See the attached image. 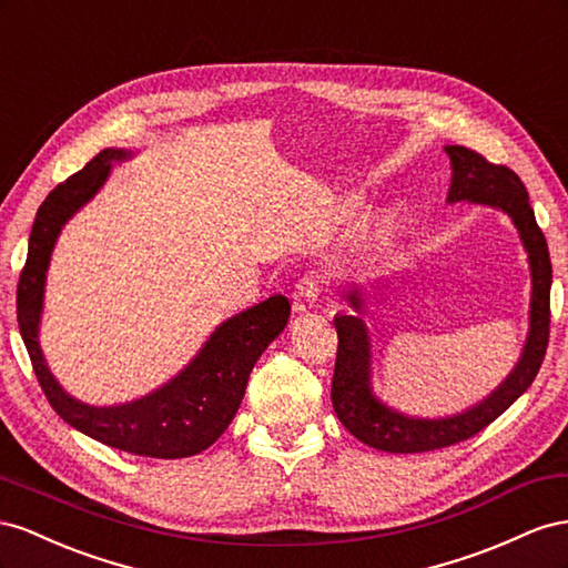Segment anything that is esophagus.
I'll return each mask as SVG.
<instances>
[{"label":"esophagus","instance_id":"1","mask_svg":"<svg viewBox=\"0 0 568 568\" xmlns=\"http://www.w3.org/2000/svg\"><path fill=\"white\" fill-rule=\"evenodd\" d=\"M321 290H323V275H318V273L302 275V278L295 283V290H293L295 312L314 310L316 302H318Z\"/></svg>","mask_w":568,"mask_h":568}]
</instances>
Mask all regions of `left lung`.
Returning a JSON list of instances; mask_svg holds the SVG:
<instances>
[{
    "label": "left lung",
    "mask_w": 568,
    "mask_h": 568,
    "mask_svg": "<svg viewBox=\"0 0 568 568\" xmlns=\"http://www.w3.org/2000/svg\"><path fill=\"white\" fill-rule=\"evenodd\" d=\"M452 161V185L447 202H474L501 209L511 216L518 235L528 252L532 293H530V331L526 347L516 368L488 399L476 407L447 418H412L385 407L371 393V343L362 316H335L337 356L331 385L333 409L356 440L368 447L395 455H414L468 440L485 426L507 412L536 381L549 343V287H552V262H549L547 240L528 204V192L509 166L490 164L483 154L449 144L445 148ZM347 302L362 312L364 300L359 290H349Z\"/></svg>",
    "instance_id": "1"
}]
</instances>
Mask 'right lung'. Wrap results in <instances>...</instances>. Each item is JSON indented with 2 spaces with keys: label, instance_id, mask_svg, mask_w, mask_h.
I'll return each instance as SVG.
<instances>
[{
  "label": "right lung",
  "instance_id": "right-lung-1",
  "mask_svg": "<svg viewBox=\"0 0 568 568\" xmlns=\"http://www.w3.org/2000/svg\"><path fill=\"white\" fill-rule=\"evenodd\" d=\"M125 156L131 154L102 150L83 171L47 194L30 231L28 258L16 290V314L42 393L69 426L138 457L183 459L212 447L231 426L256 359L285 328L290 302L283 295H273L223 321L181 374L135 402L90 407L63 393L47 368L38 343L47 266L61 225L104 185L111 161Z\"/></svg>",
  "mask_w": 568,
  "mask_h": 568
}]
</instances>
